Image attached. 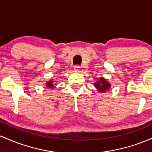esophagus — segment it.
Here are the masks:
<instances>
[{"label":"esophagus","instance_id":"obj_1","mask_svg":"<svg viewBox=\"0 0 152 152\" xmlns=\"http://www.w3.org/2000/svg\"><path fill=\"white\" fill-rule=\"evenodd\" d=\"M74 69H75V71L77 72H80V70H81V68L80 66L76 65L74 67Z\"/></svg>","mask_w":152,"mask_h":152}]
</instances>
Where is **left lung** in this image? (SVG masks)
<instances>
[{
    "label": "left lung",
    "mask_w": 152,
    "mask_h": 152,
    "mask_svg": "<svg viewBox=\"0 0 152 152\" xmlns=\"http://www.w3.org/2000/svg\"><path fill=\"white\" fill-rule=\"evenodd\" d=\"M110 85H111L109 83V81L103 77L98 78V80H97L96 82L94 83V86L100 93H106L111 87Z\"/></svg>",
    "instance_id": "obj_1"
}]
</instances>
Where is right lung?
Here are the masks:
<instances>
[{
	"label": "right lung",
	"instance_id": "add662e5",
	"mask_svg": "<svg viewBox=\"0 0 152 152\" xmlns=\"http://www.w3.org/2000/svg\"><path fill=\"white\" fill-rule=\"evenodd\" d=\"M45 86L47 87V88H50V89H53L54 88H55V87H54V80L53 79L49 80L47 83H46Z\"/></svg>",
	"mask_w": 152,
	"mask_h": 152
}]
</instances>
